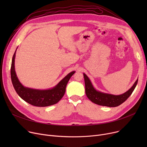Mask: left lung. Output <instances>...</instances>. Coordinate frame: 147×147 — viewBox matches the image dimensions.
I'll return each mask as SVG.
<instances>
[{"label": "left lung", "mask_w": 147, "mask_h": 147, "mask_svg": "<svg viewBox=\"0 0 147 147\" xmlns=\"http://www.w3.org/2000/svg\"><path fill=\"white\" fill-rule=\"evenodd\" d=\"M83 76L85 83V92L89 99L96 104L110 107H117L124 102L132 94L138 80H137L133 86L125 93L120 95H114L96 91L92 86L88 76L85 74H83Z\"/></svg>", "instance_id": "left-lung-1"}]
</instances>
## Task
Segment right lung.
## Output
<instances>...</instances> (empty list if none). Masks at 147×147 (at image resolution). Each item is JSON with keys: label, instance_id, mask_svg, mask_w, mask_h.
Wrapping results in <instances>:
<instances>
[{"label": "right lung", "instance_id": "right-lung-1", "mask_svg": "<svg viewBox=\"0 0 147 147\" xmlns=\"http://www.w3.org/2000/svg\"><path fill=\"white\" fill-rule=\"evenodd\" d=\"M15 51L12 60L11 67V80L13 88L18 95L28 104L36 107H47L55 104L63 97L68 82L75 71L69 73L57 85L49 90H36L23 86L19 82L15 71Z\"/></svg>", "mask_w": 147, "mask_h": 147}]
</instances>
